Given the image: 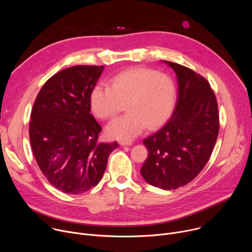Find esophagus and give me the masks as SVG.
<instances>
[{"instance_id": "esophagus-1", "label": "esophagus", "mask_w": 252, "mask_h": 252, "mask_svg": "<svg viewBox=\"0 0 252 252\" xmlns=\"http://www.w3.org/2000/svg\"><path fill=\"white\" fill-rule=\"evenodd\" d=\"M120 145L122 147H125V146H131L132 142L131 141H120Z\"/></svg>"}]
</instances>
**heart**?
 <instances>
[{"label": "heart", "mask_w": 252, "mask_h": 252, "mask_svg": "<svg viewBox=\"0 0 252 252\" xmlns=\"http://www.w3.org/2000/svg\"><path fill=\"white\" fill-rule=\"evenodd\" d=\"M126 102L127 114L106 126L110 137L129 140L148 126L155 129L170 117L175 102V87L163 73L151 68L132 67L116 75L109 87L96 85L90 94L92 113L100 120L119 114Z\"/></svg>", "instance_id": "heart-1"}]
</instances>
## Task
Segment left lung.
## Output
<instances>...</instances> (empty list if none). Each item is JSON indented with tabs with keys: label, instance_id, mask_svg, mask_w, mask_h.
Segmentation results:
<instances>
[{
	"label": "left lung",
	"instance_id": "8db88e82",
	"mask_svg": "<svg viewBox=\"0 0 252 252\" xmlns=\"http://www.w3.org/2000/svg\"><path fill=\"white\" fill-rule=\"evenodd\" d=\"M163 62L176 74L177 100L164 126L143 139L149 157L140 173L150 185L170 190L190 183L205 166L219 135L220 116L217 97L203 77Z\"/></svg>",
	"mask_w": 252,
	"mask_h": 252
}]
</instances>
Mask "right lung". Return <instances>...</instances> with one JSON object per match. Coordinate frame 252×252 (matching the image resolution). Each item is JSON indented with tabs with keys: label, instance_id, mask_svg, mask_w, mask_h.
Here are the masks:
<instances>
[{
	"label": "right lung",
	"instance_id": "1",
	"mask_svg": "<svg viewBox=\"0 0 252 252\" xmlns=\"http://www.w3.org/2000/svg\"><path fill=\"white\" fill-rule=\"evenodd\" d=\"M104 65H75L50 78L34 100L30 141L37 163L57 189L81 194L101 179L118 142H98L101 126L91 114L90 94Z\"/></svg>",
	"mask_w": 252,
	"mask_h": 252
}]
</instances>
